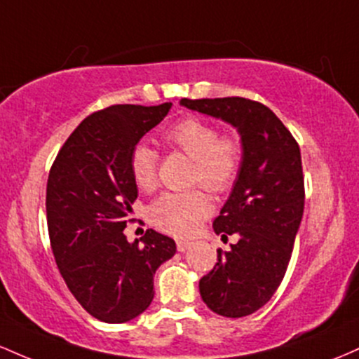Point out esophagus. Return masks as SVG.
<instances>
[{
	"label": "esophagus",
	"mask_w": 359,
	"mask_h": 359,
	"mask_svg": "<svg viewBox=\"0 0 359 359\" xmlns=\"http://www.w3.org/2000/svg\"><path fill=\"white\" fill-rule=\"evenodd\" d=\"M176 248H178L180 252H184V251H188V249L191 248V243H190V241L180 239V241H176Z\"/></svg>",
	"instance_id": "34e87169"
}]
</instances>
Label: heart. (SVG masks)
Here are the masks:
<instances>
[{"mask_svg":"<svg viewBox=\"0 0 359 359\" xmlns=\"http://www.w3.org/2000/svg\"><path fill=\"white\" fill-rule=\"evenodd\" d=\"M163 142L193 159L191 184H201L215 195H224L239 178L244 158L243 140L236 134H220L215 123L187 116L164 132ZM128 168L139 190H154L159 168V154L154 149L137 144L130 152ZM210 212L212 201L201 188L163 193L147 210L149 220L156 227L175 236H190Z\"/></svg>","mask_w":359,"mask_h":359,"instance_id":"b5f03b06","label":"heart"}]
</instances>
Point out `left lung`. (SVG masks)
<instances>
[{"mask_svg":"<svg viewBox=\"0 0 359 359\" xmlns=\"http://www.w3.org/2000/svg\"><path fill=\"white\" fill-rule=\"evenodd\" d=\"M181 104L237 127L243 166L213 231L237 243L217 249V263L200 280L212 312L245 317L266 305L283 281L304 215L305 184L295 137L266 104L241 96L181 100Z\"/></svg>","mask_w":359,"mask_h":359,"instance_id":"left-lung-1","label":"left lung"}]
</instances>
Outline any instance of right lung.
<instances>
[{"label":"right lung","instance_id":"obj_1","mask_svg":"<svg viewBox=\"0 0 359 359\" xmlns=\"http://www.w3.org/2000/svg\"><path fill=\"white\" fill-rule=\"evenodd\" d=\"M171 107L111 104L88 115L59 149L47 180V227L60 275L81 307L108 324L151 305L156 269L176 252L175 241L152 229L144 245L123 233L137 198L130 152Z\"/></svg>","mask_w":359,"mask_h":359}]
</instances>
